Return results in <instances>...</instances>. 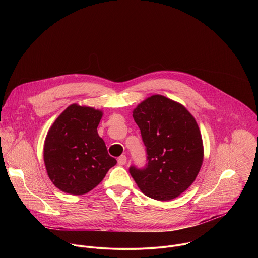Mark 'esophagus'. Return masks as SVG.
<instances>
[{"instance_id":"34e87169","label":"esophagus","mask_w":258,"mask_h":258,"mask_svg":"<svg viewBox=\"0 0 258 258\" xmlns=\"http://www.w3.org/2000/svg\"><path fill=\"white\" fill-rule=\"evenodd\" d=\"M117 162L119 165H124L126 163V156L125 155H121L118 157L117 159Z\"/></svg>"}]
</instances>
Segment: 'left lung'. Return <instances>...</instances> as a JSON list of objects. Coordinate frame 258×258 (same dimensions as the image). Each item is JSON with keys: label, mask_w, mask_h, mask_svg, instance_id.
Returning a JSON list of instances; mask_svg holds the SVG:
<instances>
[{"label": "left lung", "mask_w": 258, "mask_h": 258, "mask_svg": "<svg viewBox=\"0 0 258 258\" xmlns=\"http://www.w3.org/2000/svg\"><path fill=\"white\" fill-rule=\"evenodd\" d=\"M133 117L146 150L144 167L130 166L140 190L155 200H171L195 180L203 144L195 118L182 105L161 95L143 101Z\"/></svg>", "instance_id": "1"}]
</instances>
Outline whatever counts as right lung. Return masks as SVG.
Segmentation results:
<instances>
[{
    "label": "right lung",
    "mask_w": 258,
    "mask_h": 258,
    "mask_svg": "<svg viewBox=\"0 0 258 258\" xmlns=\"http://www.w3.org/2000/svg\"><path fill=\"white\" fill-rule=\"evenodd\" d=\"M101 117L100 110L72 104L49 130L44 160L50 179L59 190L72 195L86 194L116 164L98 135Z\"/></svg>",
    "instance_id": "1"
}]
</instances>
